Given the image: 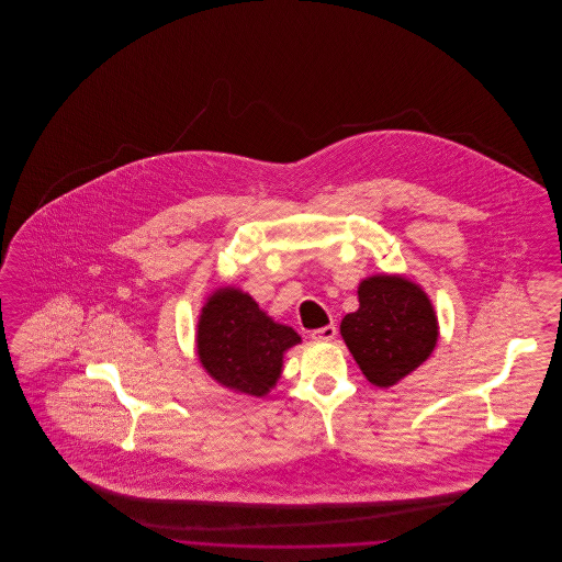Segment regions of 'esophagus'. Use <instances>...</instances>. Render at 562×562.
<instances>
[{"label":"esophagus","mask_w":562,"mask_h":562,"mask_svg":"<svg viewBox=\"0 0 562 562\" xmlns=\"http://www.w3.org/2000/svg\"><path fill=\"white\" fill-rule=\"evenodd\" d=\"M335 335H337L335 324H328V326H322L318 330H312L314 341H330V339H335Z\"/></svg>","instance_id":"esophagus-1"}]
</instances>
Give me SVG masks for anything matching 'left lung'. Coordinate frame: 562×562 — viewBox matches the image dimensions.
Wrapping results in <instances>:
<instances>
[{"label": "left lung", "mask_w": 562, "mask_h": 562, "mask_svg": "<svg viewBox=\"0 0 562 562\" xmlns=\"http://www.w3.org/2000/svg\"><path fill=\"white\" fill-rule=\"evenodd\" d=\"M360 307L341 321V337L364 376L390 387L422 367L438 341V318L424 289L402 276H371Z\"/></svg>", "instance_id": "left-lung-1"}]
</instances>
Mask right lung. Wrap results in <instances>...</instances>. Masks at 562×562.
Masks as SVG:
<instances>
[{
    "mask_svg": "<svg viewBox=\"0 0 562 562\" xmlns=\"http://www.w3.org/2000/svg\"><path fill=\"white\" fill-rule=\"evenodd\" d=\"M198 356L223 387L261 398L282 373L284 351L301 344L291 326L271 321L240 289L214 291L198 321Z\"/></svg>",
    "mask_w": 562,
    "mask_h": 562,
    "instance_id": "add662e5",
    "label": "right lung"
}]
</instances>
